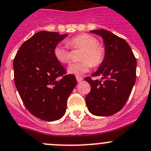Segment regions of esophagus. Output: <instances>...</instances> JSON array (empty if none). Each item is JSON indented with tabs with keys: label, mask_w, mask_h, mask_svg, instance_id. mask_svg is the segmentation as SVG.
<instances>
[{
	"label": "esophagus",
	"mask_w": 151,
	"mask_h": 151,
	"mask_svg": "<svg viewBox=\"0 0 151 151\" xmlns=\"http://www.w3.org/2000/svg\"><path fill=\"white\" fill-rule=\"evenodd\" d=\"M76 78H77V81L78 83L81 82V81L83 80V77H81V76H77V77H76Z\"/></svg>",
	"instance_id": "1"
}]
</instances>
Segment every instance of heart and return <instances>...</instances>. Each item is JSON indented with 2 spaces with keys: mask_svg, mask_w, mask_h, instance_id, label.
<instances>
[{
  "mask_svg": "<svg viewBox=\"0 0 151 151\" xmlns=\"http://www.w3.org/2000/svg\"><path fill=\"white\" fill-rule=\"evenodd\" d=\"M71 48L82 49L79 63H73L68 67V72L80 75L89 71L93 66H98L105 58V49L98 43L95 36L87 33H82L69 39L66 42ZM53 56L59 63L68 64L71 62V53L68 48L60 44L53 48Z\"/></svg>",
  "mask_w": 151,
  "mask_h": 151,
  "instance_id": "heart-1",
  "label": "heart"
}]
</instances>
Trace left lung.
Returning a JSON list of instances; mask_svg holds the SVG:
<instances>
[{
    "label": "left lung",
    "instance_id": "1",
    "mask_svg": "<svg viewBox=\"0 0 151 151\" xmlns=\"http://www.w3.org/2000/svg\"><path fill=\"white\" fill-rule=\"evenodd\" d=\"M101 36L105 58L92 77L85 80L91 86L86 97L88 111L97 116H109L120 111L129 98L136 78V60L127 42L106 29L90 31Z\"/></svg>",
    "mask_w": 151,
    "mask_h": 151
}]
</instances>
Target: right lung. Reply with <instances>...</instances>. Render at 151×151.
<instances>
[{"label":"right lung","mask_w":151,"mask_h":151,"mask_svg":"<svg viewBox=\"0 0 151 151\" xmlns=\"http://www.w3.org/2000/svg\"><path fill=\"white\" fill-rule=\"evenodd\" d=\"M40 31L25 41L13 61L14 80L29 112L41 120H59L65 115L67 100L77 84L75 76L53 56V48L67 36Z\"/></svg>","instance_id":"right-lung-1"}]
</instances>
